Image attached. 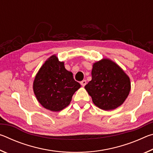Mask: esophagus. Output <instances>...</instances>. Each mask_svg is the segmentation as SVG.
I'll return each instance as SVG.
<instances>
[{
	"mask_svg": "<svg viewBox=\"0 0 153 153\" xmlns=\"http://www.w3.org/2000/svg\"><path fill=\"white\" fill-rule=\"evenodd\" d=\"M80 84H81L82 86L83 87H84V86H86V80H85V79H84V80H83V81H82L81 82H80Z\"/></svg>",
	"mask_w": 153,
	"mask_h": 153,
	"instance_id": "obj_1",
	"label": "esophagus"
}]
</instances>
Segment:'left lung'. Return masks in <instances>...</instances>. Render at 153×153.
Returning <instances> with one entry per match:
<instances>
[{
  "mask_svg": "<svg viewBox=\"0 0 153 153\" xmlns=\"http://www.w3.org/2000/svg\"><path fill=\"white\" fill-rule=\"evenodd\" d=\"M91 74L92 80L84 88L97 107L113 110L125 102L131 90L130 79L115 62L107 58L95 62Z\"/></svg>",
  "mask_w": 153,
  "mask_h": 153,
  "instance_id": "8db88e82",
  "label": "left lung"
}]
</instances>
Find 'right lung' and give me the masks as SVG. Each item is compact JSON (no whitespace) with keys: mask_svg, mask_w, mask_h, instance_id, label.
<instances>
[{"mask_svg":"<svg viewBox=\"0 0 153 153\" xmlns=\"http://www.w3.org/2000/svg\"><path fill=\"white\" fill-rule=\"evenodd\" d=\"M72 72L65 68L64 62L56 55L51 56L36 74L33 90L36 99L44 108L57 112L67 107L79 88Z\"/></svg>","mask_w":153,"mask_h":153,"instance_id":"add662e5","label":"right lung"}]
</instances>
